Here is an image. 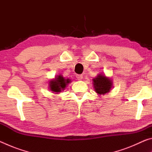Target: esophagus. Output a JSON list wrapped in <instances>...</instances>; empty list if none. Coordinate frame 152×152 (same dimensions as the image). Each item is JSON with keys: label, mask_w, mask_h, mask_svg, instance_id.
I'll list each match as a JSON object with an SVG mask.
<instances>
[{"label": "esophagus", "mask_w": 152, "mask_h": 152, "mask_svg": "<svg viewBox=\"0 0 152 152\" xmlns=\"http://www.w3.org/2000/svg\"><path fill=\"white\" fill-rule=\"evenodd\" d=\"M83 78V76L81 75V74H77L76 75V78L78 80H81Z\"/></svg>", "instance_id": "obj_1"}]
</instances>
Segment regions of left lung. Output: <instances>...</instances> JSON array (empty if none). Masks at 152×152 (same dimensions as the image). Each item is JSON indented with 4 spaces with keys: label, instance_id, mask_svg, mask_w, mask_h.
<instances>
[{
    "label": "left lung",
    "instance_id": "left-lung-1",
    "mask_svg": "<svg viewBox=\"0 0 152 152\" xmlns=\"http://www.w3.org/2000/svg\"><path fill=\"white\" fill-rule=\"evenodd\" d=\"M92 80L95 92L100 95L108 93L112 88L113 82L111 79L107 78L104 74H99Z\"/></svg>",
    "mask_w": 152,
    "mask_h": 152
}]
</instances>
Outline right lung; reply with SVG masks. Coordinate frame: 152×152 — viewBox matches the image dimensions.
I'll return each mask as SVG.
<instances>
[{"instance_id": "obj_1", "label": "right lung", "mask_w": 152, "mask_h": 152, "mask_svg": "<svg viewBox=\"0 0 152 152\" xmlns=\"http://www.w3.org/2000/svg\"><path fill=\"white\" fill-rule=\"evenodd\" d=\"M70 82V79H66L61 75H58L54 79L50 81V89L53 93L58 94L59 92L64 91Z\"/></svg>"}]
</instances>
